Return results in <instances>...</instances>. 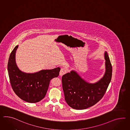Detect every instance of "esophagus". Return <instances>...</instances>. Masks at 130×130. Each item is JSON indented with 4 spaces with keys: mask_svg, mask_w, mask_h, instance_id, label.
I'll list each match as a JSON object with an SVG mask.
<instances>
[{
    "mask_svg": "<svg viewBox=\"0 0 130 130\" xmlns=\"http://www.w3.org/2000/svg\"><path fill=\"white\" fill-rule=\"evenodd\" d=\"M68 72V69L66 68H62L61 69L60 72V75L62 76V75L65 74Z\"/></svg>",
    "mask_w": 130,
    "mask_h": 130,
    "instance_id": "esophagus-1",
    "label": "esophagus"
}]
</instances>
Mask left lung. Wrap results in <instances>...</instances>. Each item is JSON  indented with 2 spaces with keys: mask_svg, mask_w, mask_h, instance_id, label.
<instances>
[{
  "mask_svg": "<svg viewBox=\"0 0 130 130\" xmlns=\"http://www.w3.org/2000/svg\"><path fill=\"white\" fill-rule=\"evenodd\" d=\"M105 72L103 77L95 84L87 82L72 70L62 76L65 100L69 106L84 110L100 101L107 90L111 79L112 68L107 52L104 53Z\"/></svg>",
  "mask_w": 130,
  "mask_h": 130,
  "instance_id": "1",
  "label": "left lung"
}]
</instances>
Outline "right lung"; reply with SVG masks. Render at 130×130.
Here are the masks:
<instances>
[{
	"mask_svg": "<svg viewBox=\"0 0 130 130\" xmlns=\"http://www.w3.org/2000/svg\"><path fill=\"white\" fill-rule=\"evenodd\" d=\"M15 46L9 56L7 70L12 89L20 99L30 103H37L44 98L50 80L59 75L61 69L41 70L35 73L22 72L15 61Z\"/></svg>",
	"mask_w": 130,
	"mask_h": 130,
	"instance_id": "1",
	"label": "right lung"
}]
</instances>
